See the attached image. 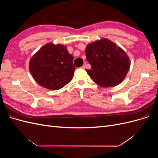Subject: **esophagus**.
I'll return each mask as SVG.
<instances>
[{
  "label": "esophagus",
  "mask_w": 158,
  "mask_h": 158,
  "mask_svg": "<svg viewBox=\"0 0 158 158\" xmlns=\"http://www.w3.org/2000/svg\"><path fill=\"white\" fill-rule=\"evenodd\" d=\"M85 64H86V63H84V65L82 66V69H85Z\"/></svg>",
  "instance_id": "34e87169"
}]
</instances>
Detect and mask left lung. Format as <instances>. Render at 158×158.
Instances as JSON below:
<instances>
[{
    "mask_svg": "<svg viewBox=\"0 0 158 158\" xmlns=\"http://www.w3.org/2000/svg\"><path fill=\"white\" fill-rule=\"evenodd\" d=\"M85 56L91 69L85 70L94 82L102 87H113L125 78L130 69L126 52L107 39L89 44Z\"/></svg>",
    "mask_w": 158,
    "mask_h": 158,
    "instance_id": "1",
    "label": "left lung"
}]
</instances>
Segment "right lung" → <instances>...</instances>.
<instances>
[{
	"label": "right lung",
	"instance_id": "right-lung-1",
	"mask_svg": "<svg viewBox=\"0 0 158 158\" xmlns=\"http://www.w3.org/2000/svg\"><path fill=\"white\" fill-rule=\"evenodd\" d=\"M74 57L63 45L47 44L33 56L30 71L42 87L51 90L63 88L73 79Z\"/></svg>",
	"mask_w": 158,
	"mask_h": 158
}]
</instances>
